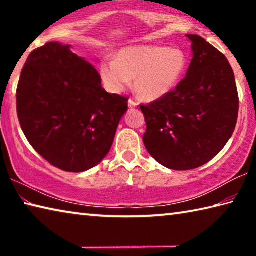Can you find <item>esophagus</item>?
Returning <instances> with one entry per match:
<instances>
[{"instance_id":"34e87169","label":"esophagus","mask_w":256,"mask_h":256,"mask_svg":"<svg viewBox=\"0 0 256 256\" xmlns=\"http://www.w3.org/2000/svg\"><path fill=\"white\" fill-rule=\"evenodd\" d=\"M128 107H130V108H136V107H138V102H134L133 99H128Z\"/></svg>"}]
</instances>
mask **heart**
Masks as SVG:
<instances>
[{"label":"heart","instance_id":"1","mask_svg":"<svg viewBox=\"0 0 256 256\" xmlns=\"http://www.w3.org/2000/svg\"><path fill=\"white\" fill-rule=\"evenodd\" d=\"M188 68V56L180 48L164 46H130L115 60L104 58L100 76L110 92H120L134 79L138 97L154 102L170 94L180 84Z\"/></svg>","mask_w":256,"mask_h":256}]
</instances>
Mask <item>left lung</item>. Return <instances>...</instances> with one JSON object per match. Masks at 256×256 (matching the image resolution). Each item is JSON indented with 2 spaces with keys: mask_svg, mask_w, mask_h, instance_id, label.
I'll use <instances>...</instances> for the list:
<instances>
[{
  "mask_svg": "<svg viewBox=\"0 0 256 256\" xmlns=\"http://www.w3.org/2000/svg\"><path fill=\"white\" fill-rule=\"evenodd\" d=\"M186 76L166 97L140 105L148 152L174 170H190L214 158L235 130L238 116L234 71L222 52L198 34Z\"/></svg>",
  "mask_w": 256,
  "mask_h": 256,
  "instance_id": "left-lung-1",
  "label": "left lung"
}]
</instances>
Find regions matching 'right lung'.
<instances>
[{
  "mask_svg": "<svg viewBox=\"0 0 256 256\" xmlns=\"http://www.w3.org/2000/svg\"><path fill=\"white\" fill-rule=\"evenodd\" d=\"M128 100L106 92L96 68L56 42L30 53L16 88L18 118L29 144L70 172L88 170L106 157Z\"/></svg>",
  "mask_w": 256,
  "mask_h": 256,
  "instance_id": "obj_1",
  "label": "right lung"
}]
</instances>
